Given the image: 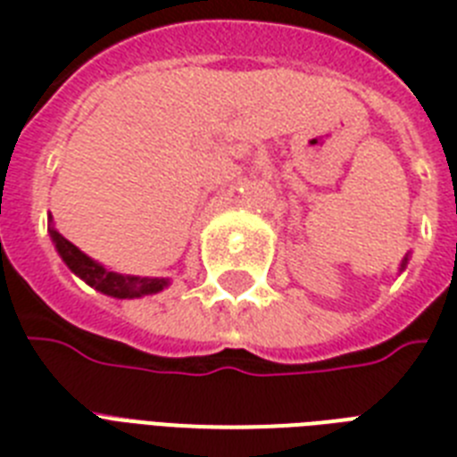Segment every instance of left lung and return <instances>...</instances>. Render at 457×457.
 Returning <instances> with one entry per match:
<instances>
[{"mask_svg":"<svg viewBox=\"0 0 457 457\" xmlns=\"http://www.w3.org/2000/svg\"><path fill=\"white\" fill-rule=\"evenodd\" d=\"M405 263H408V258H403V263H401V268H405Z\"/></svg>","mask_w":457,"mask_h":457,"instance_id":"obj_1","label":"left lung"}]
</instances>
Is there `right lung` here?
Returning <instances> with one entry per match:
<instances>
[{
    "mask_svg": "<svg viewBox=\"0 0 457 457\" xmlns=\"http://www.w3.org/2000/svg\"><path fill=\"white\" fill-rule=\"evenodd\" d=\"M52 239L54 244H56L59 256L63 258V263H66L78 278L85 279L89 287H95L96 292L106 294V296H113V299H137V296L156 294L161 292L163 287H168V279L163 278H128V275H118V272L106 270L104 265L95 263L92 258L85 256L75 244L68 242L66 237H61L56 229H52Z\"/></svg>",
    "mask_w": 457,
    "mask_h": 457,
    "instance_id": "right-lung-1",
    "label": "right lung"
}]
</instances>
